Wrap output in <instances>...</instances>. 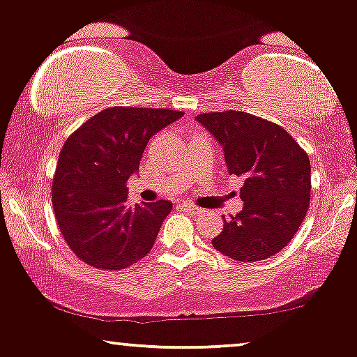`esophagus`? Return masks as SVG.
Returning a JSON list of instances; mask_svg holds the SVG:
<instances>
[{
	"instance_id": "esophagus-1",
	"label": "esophagus",
	"mask_w": 357,
	"mask_h": 357,
	"mask_svg": "<svg viewBox=\"0 0 357 357\" xmlns=\"http://www.w3.org/2000/svg\"><path fill=\"white\" fill-rule=\"evenodd\" d=\"M181 209H184V211H190L192 214H197V213L201 211V208H197V206L191 204V203H183L181 204Z\"/></svg>"
}]
</instances>
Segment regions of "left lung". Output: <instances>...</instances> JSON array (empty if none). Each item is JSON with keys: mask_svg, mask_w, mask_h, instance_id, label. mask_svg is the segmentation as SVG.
Returning a JSON list of instances; mask_svg holds the SVG:
<instances>
[{"mask_svg": "<svg viewBox=\"0 0 357 357\" xmlns=\"http://www.w3.org/2000/svg\"><path fill=\"white\" fill-rule=\"evenodd\" d=\"M196 119L222 146L229 174L243 179V209L225 220L214 249L243 263L268 259L293 241L311 199L307 153L276 123L243 111Z\"/></svg>", "mask_w": 357, "mask_h": 357, "instance_id": "left-lung-1", "label": "left lung"}]
</instances>
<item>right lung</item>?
<instances>
[{
	"label": "right lung",
	"mask_w": 357,
	"mask_h": 357,
	"mask_svg": "<svg viewBox=\"0 0 357 357\" xmlns=\"http://www.w3.org/2000/svg\"><path fill=\"white\" fill-rule=\"evenodd\" d=\"M183 114L114 106L91 116L63 144L51 199L64 241L86 264L116 271L151 251L173 204L128 206L126 181L139 169L151 136Z\"/></svg>",
	"instance_id": "add662e5"
}]
</instances>
